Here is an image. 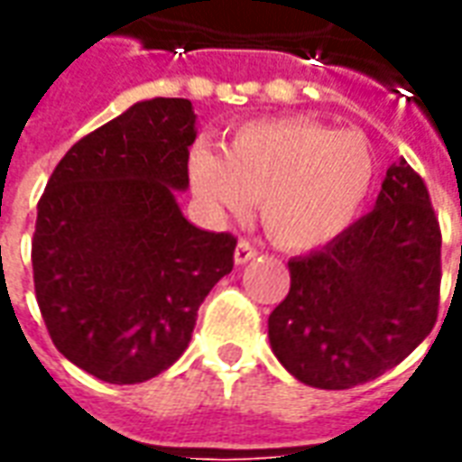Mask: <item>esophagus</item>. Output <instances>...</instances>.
Wrapping results in <instances>:
<instances>
[{"instance_id": "1", "label": "esophagus", "mask_w": 462, "mask_h": 462, "mask_svg": "<svg viewBox=\"0 0 462 462\" xmlns=\"http://www.w3.org/2000/svg\"><path fill=\"white\" fill-rule=\"evenodd\" d=\"M254 257H257V247H254L252 242H237V247H235V262H237V264H247V262L254 260Z\"/></svg>"}]
</instances>
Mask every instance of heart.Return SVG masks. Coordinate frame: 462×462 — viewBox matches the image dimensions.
<instances>
[{
  "instance_id": "obj_1",
  "label": "heart",
  "mask_w": 462,
  "mask_h": 462,
  "mask_svg": "<svg viewBox=\"0 0 462 462\" xmlns=\"http://www.w3.org/2000/svg\"><path fill=\"white\" fill-rule=\"evenodd\" d=\"M190 185L217 217H242L260 200L270 237L287 250L337 240L364 208L376 161L364 135L304 118L245 125L225 152L195 145Z\"/></svg>"
}]
</instances>
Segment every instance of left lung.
Instances as JSON below:
<instances>
[{"label": "left lung", "mask_w": 462, "mask_h": 462, "mask_svg": "<svg viewBox=\"0 0 462 462\" xmlns=\"http://www.w3.org/2000/svg\"><path fill=\"white\" fill-rule=\"evenodd\" d=\"M290 277L270 344L291 376L341 391L401 364L433 329L440 291V227L420 175L393 162L374 210L290 260Z\"/></svg>", "instance_id": "1"}]
</instances>
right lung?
Instances as JSON below:
<instances>
[{"label":"right lung","instance_id":"add662e5","mask_svg":"<svg viewBox=\"0 0 462 462\" xmlns=\"http://www.w3.org/2000/svg\"><path fill=\"white\" fill-rule=\"evenodd\" d=\"M198 116L188 98L133 104L71 145L36 208L34 290L49 337L108 383H143L188 348L237 240L185 220Z\"/></svg>","mask_w":462,"mask_h":462}]
</instances>
